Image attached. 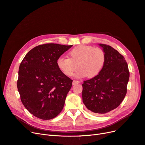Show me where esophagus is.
Returning <instances> with one entry per match:
<instances>
[{"label": "esophagus", "mask_w": 145, "mask_h": 145, "mask_svg": "<svg viewBox=\"0 0 145 145\" xmlns=\"http://www.w3.org/2000/svg\"><path fill=\"white\" fill-rule=\"evenodd\" d=\"M78 83H80V81H78V80H73V82H72V85H75L78 84Z\"/></svg>", "instance_id": "34e87169"}]
</instances>
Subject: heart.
<instances>
[{
    "instance_id": "b5f03b06",
    "label": "heart",
    "mask_w": 145,
    "mask_h": 145,
    "mask_svg": "<svg viewBox=\"0 0 145 145\" xmlns=\"http://www.w3.org/2000/svg\"><path fill=\"white\" fill-rule=\"evenodd\" d=\"M68 55L69 58L59 57L57 60V66L67 76H72L77 68H79L76 74L78 78L97 76L103 69L106 59L105 52L102 48L86 45L75 47Z\"/></svg>"
}]
</instances>
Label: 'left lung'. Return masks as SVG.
Returning <instances> with one entry per match:
<instances>
[{"label": "left lung", "instance_id": "obj_1", "mask_svg": "<svg viewBox=\"0 0 145 145\" xmlns=\"http://www.w3.org/2000/svg\"><path fill=\"white\" fill-rule=\"evenodd\" d=\"M106 54V62L97 76L82 84L83 102L95 114H106L117 108L123 100L129 78L124 57L111 46L99 44Z\"/></svg>", "mask_w": 145, "mask_h": 145}]
</instances>
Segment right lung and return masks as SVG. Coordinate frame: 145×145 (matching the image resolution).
<instances>
[{
    "label": "right lung",
    "instance_id": "add662e5",
    "mask_svg": "<svg viewBox=\"0 0 145 145\" xmlns=\"http://www.w3.org/2000/svg\"><path fill=\"white\" fill-rule=\"evenodd\" d=\"M72 45L47 43L34 47L20 65L17 86L24 106L42 120L58 116L72 80L57 66V60Z\"/></svg>",
    "mask_w": 145,
    "mask_h": 145
}]
</instances>
